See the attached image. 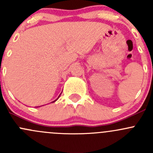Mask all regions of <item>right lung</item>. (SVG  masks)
<instances>
[{
	"instance_id": "add662e5",
	"label": "right lung",
	"mask_w": 153,
	"mask_h": 153,
	"mask_svg": "<svg viewBox=\"0 0 153 153\" xmlns=\"http://www.w3.org/2000/svg\"><path fill=\"white\" fill-rule=\"evenodd\" d=\"M55 101H56V100H55ZM55 101H53V102H55Z\"/></svg>"
}]
</instances>
